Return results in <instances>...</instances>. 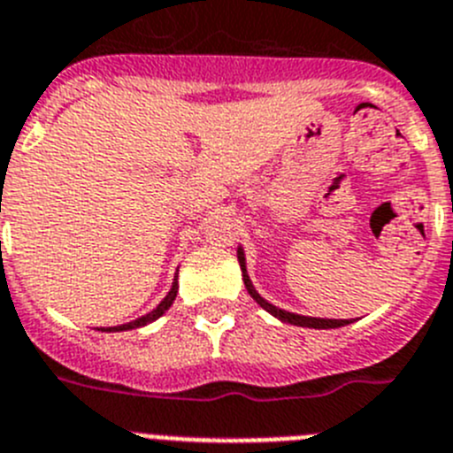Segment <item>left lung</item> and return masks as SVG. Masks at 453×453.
<instances>
[{"label": "left lung", "instance_id": "8db88e82", "mask_svg": "<svg viewBox=\"0 0 453 453\" xmlns=\"http://www.w3.org/2000/svg\"><path fill=\"white\" fill-rule=\"evenodd\" d=\"M238 264H241L242 281H245L247 293H250V296H252L254 300H257L265 311H268V314H273L274 319H280L281 323H291V326H297V327H314V330H332V327H343L348 326V323H353V320H348V319H314V316H300V314H293V311H286V309L274 307V304H270L265 297L258 296V291L254 288L252 280H250V274H247L245 252H242V247H238Z\"/></svg>", "mask_w": 453, "mask_h": 453}]
</instances>
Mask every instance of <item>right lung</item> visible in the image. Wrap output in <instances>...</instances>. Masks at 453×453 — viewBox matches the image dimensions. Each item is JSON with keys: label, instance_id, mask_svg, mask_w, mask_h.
<instances>
[{"label": "right lung", "instance_id": "1", "mask_svg": "<svg viewBox=\"0 0 453 453\" xmlns=\"http://www.w3.org/2000/svg\"><path fill=\"white\" fill-rule=\"evenodd\" d=\"M176 293H179V281H176V277H173L172 281V288H169V293L165 297H162V303L157 304L153 311H149V314L139 316V319L130 320V323H123V326H116V327H100L103 332H123V330H137V327H144L149 326V323H153V320L160 319L165 311H167L169 307H172V303L176 300Z\"/></svg>", "mask_w": 453, "mask_h": 453}]
</instances>
